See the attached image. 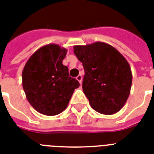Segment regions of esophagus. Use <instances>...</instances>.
<instances>
[{
  "label": "esophagus",
  "instance_id": "esophagus-1",
  "mask_svg": "<svg viewBox=\"0 0 154 154\" xmlns=\"http://www.w3.org/2000/svg\"><path fill=\"white\" fill-rule=\"evenodd\" d=\"M77 80L79 81L80 84H81V82H82V76H81V74L78 75V76L77 77Z\"/></svg>",
  "mask_w": 154,
  "mask_h": 154
}]
</instances>
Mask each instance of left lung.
I'll return each instance as SVG.
<instances>
[{"label": "left lung", "instance_id": "left-lung-1", "mask_svg": "<svg viewBox=\"0 0 154 154\" xmlns=\"http://www.w3.org/2000/svg\"><path fill=\"white\" fill-rule=\"evenodd\" d=\"M73 52L83 65L82 88L91 107L103 115L117 113L131 92L132 73L128 62L115 47L102 42L74 46Z\"/></svg>", "mask_w": 154, "mask_h": 154}]
</instances>
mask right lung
Returning <instances> with one entry per match:
<instances>
[{"label":"right lung","mask_w":154,"mask_h":154,"mask_svg":"<svg viewBox=\"0 0 154 154\" xmlns=\"http://www.w3.org/2000/svg\"><path fill=\"white\" fill-rule=\"evenodd\" d=\"M67 53L57 44L40 47L27 60L22 84L30 104L45 116H56L66 109L79 82L62 64Z\"/></svg>","instance_id":"add662e5"}]
</instances>
